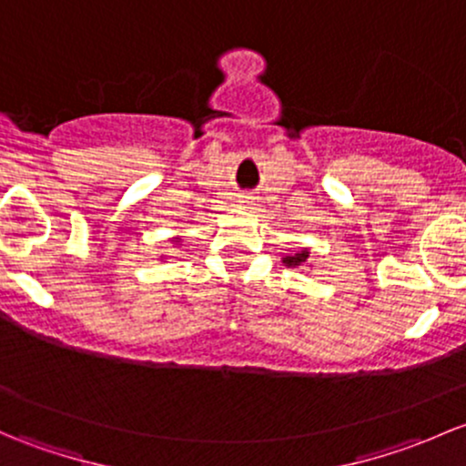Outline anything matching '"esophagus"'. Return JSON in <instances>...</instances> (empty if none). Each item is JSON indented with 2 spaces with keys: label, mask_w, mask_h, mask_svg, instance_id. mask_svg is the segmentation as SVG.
Listing matches in <instances>:
<instances>
[{
  "label": "esophagus",
  "mask_w": 466,
  "mask_h": 466,
  "mask_svg": "<svg viewBox=\"0 0 466 466\" xmlns=\"http://www.w3.org/2000/svg\"><path fill=\"white\" fill-rule=\"evenodd\" d=\"M243 205H252V196H241Z\"/></svg>",
  "instance_id": "esophagus-1"
}]
</instances>
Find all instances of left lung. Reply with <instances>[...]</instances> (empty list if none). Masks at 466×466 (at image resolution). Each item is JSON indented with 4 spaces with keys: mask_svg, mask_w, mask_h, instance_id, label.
<instances>
[{
    "mask_svg": "<svg viewBox=\"0 0 466 466\" xmlns=\"http://www.w3.org/2000/svg\"><path fill=\"white\" fill-rule=\"evenodd\" d=\"M307 259H309V250H307V248H304V250L295 252L293 257H286L284 263L289 268H299V266H304V263H307Z\"/></svg>",
    "mask_w": 466,
    "mask_h": 466,
    "instance_id": "1",
    "label": "left lung"
}]
</instances>
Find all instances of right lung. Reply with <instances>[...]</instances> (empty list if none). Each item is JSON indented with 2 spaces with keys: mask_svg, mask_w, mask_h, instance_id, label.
<instances>
[{
  "mask_svg": "<svg viewBox=\"0 0 466 466\" xmlns=\"http://www.w3.org/2000/svg\"><path fill=\"white\" fill-rule=\"evenodd\" d=\"M176 243H177V241H176Z\"/></svg>",
  "mask_w": 466,
  "mask_h": 466,
  "instance_id": "obj_1",
  "label": "right lung"
}]
</instances>
